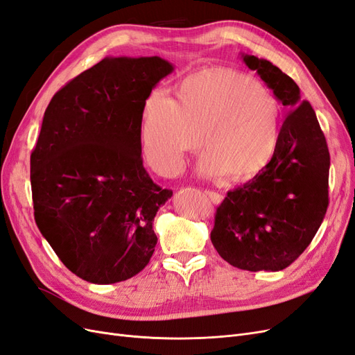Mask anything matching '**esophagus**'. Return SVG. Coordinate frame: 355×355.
Instances as JSON below:
<instances>
[{"label":"esophagus","instance_id":"1","mask_svg":"<svg viewBox=\"0 0 355 355\" xmlns=\"http://www.w3.org/2000/svg\"><path fill=\"white\" fill-rule=\"evenodd\" d=\"M204 192H206V196H207L214 204H220L222 200H223L222 194H219V192H214V191H204Z\"/></svg>","mask_w":355,"mask_h":355}]
</instances>
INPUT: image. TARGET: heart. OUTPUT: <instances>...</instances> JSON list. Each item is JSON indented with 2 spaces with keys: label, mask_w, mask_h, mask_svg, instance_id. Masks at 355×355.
Returning a JSON list of instances; mask_svg holds the SVG:
<instances>
[{
  "label": "heart",
  "mask_w": 355,
  "mask_h": 355,
  "mask_svg": "<svg viewBox=\"0 0 355 355\" xmlns=\"http://www.w3.org/2000/svg\"><path fill=\"white\" fill-rule=\"evenodd\" d=\"M178 102L163 92L148 96L142 111L145 158L171 176L200 145V175L249 180L271 163L280 144V103L256 78L228 68L196 72L179 84Z\"/></svg>",
  "instance_id": "1"
}]
</instances>
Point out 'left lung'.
Listing matches in <instances>:
<instances>
[{
  "label": "left lung",
  "mask_w": 355,
  "mask_h": 355,
  "mask_svg": "<svg viewBox=\"0 0 355 355\" xmlns=\"http://www.w3.org/2000/svg\"><path fill=\"white\" fill-rule=\"evenodd\" d=\"M288 110L268 167L228 192L210 239L222 259L245 271H282L313 241L329 206L324 133L297 84L270 60L241 55Z\"/></svg>",
  "instance_id": "8db88e82"
}]
</instances>
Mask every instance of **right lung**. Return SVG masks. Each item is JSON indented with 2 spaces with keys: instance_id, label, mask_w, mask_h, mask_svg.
Listing matches in <instances>:
<instances>
[{
  "instance_id": "1",
  "label": "right lung",
  "mask_w": 355,
  "mask_h": 355,
  "mask_svg": "<svg viewBox=\"0 0 355 355\" xmlns=\"http://www.w3.org/2000/svg\"><path fill=\"white\" fill-rule=\"evenodd\" d=\"M171 72L158 56L105 58L62 87L44 112L31 154L35 222L85 282H124L155 250L154 218L173 192L144 167L142 111Z\"/></svg>"
}]
</instances>
